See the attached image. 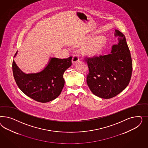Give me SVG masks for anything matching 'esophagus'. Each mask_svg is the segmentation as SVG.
<instances>
[{
	"label": "esophagus",
	"mask_w": 148,
	"mask_h": 148,
	"mask_svg": "<svg viewBox=\"0 0 148 148\" xmlns=\"http://www.w3.org/2000/svg\"><path fill=\"white\" fill-rule=\"evenodd\" d=\"M79 61V56L77 54L74 55L73 59H72V63L73 64H75L77 62Z\"/></svg>",
	"instance_id": "1"
}]
</instances>
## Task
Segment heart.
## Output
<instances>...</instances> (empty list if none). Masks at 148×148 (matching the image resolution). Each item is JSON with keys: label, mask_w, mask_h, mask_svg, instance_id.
Returning a JSON list of instances; mask_svg holds the SVG:
<instances>
[{"label": "heart", "mask_w": 148, "mask_h": 148, "mask_svg": "<svg viewBox=\"0 0 148 148\" xmlns=\"http://www.w3.org/2000/svg\"><path fill=\"white\" fill-rule=\"evenodd\" d=\"M105 45V38L102 36H97L88 41L86 45L87 52L92 55L99 54Z\"/></svg>", "instance_id": "obj_1"}]
</instances>
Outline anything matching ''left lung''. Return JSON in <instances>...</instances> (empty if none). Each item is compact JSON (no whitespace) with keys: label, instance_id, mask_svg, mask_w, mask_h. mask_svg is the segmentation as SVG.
I'll use <instances>...</instances> for the list:
<instances>
[{"label":"left lung","instance_id":"left-lung-1","mask_svg":"<svg viewBox=\"0 0 148 148\" xmlns=\"http://www.w3.org/2000/svg\"><path fill=\"white\" fill-rule=\"evenodd\" d=\"M114 36L121 38L113 45L111 54L86 58L89 69L87 84L91 92L101 98L119 94L129 85L132 75V62L125 37L118 30Z\"/></svg>","mask_w":148,"mask_h":148}]
</instances>
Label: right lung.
<instances>
[{
    "label": "right lung",
    "instance_id": "add662e5",
    "mask_svg": "<svg viewBox=\"0 0 148 148\" xmlns=\"http://www.w3.org/2000/svg\"><path fill=\"white\" fill-rule=\"evenodd\" d=\"M17 51L14 57L17 55ZM72 57L50 58L48 64L41 72L25 74L13 61L14 78L19 89L29 97L40 103H47L61 94L64 85V72L72 65Z\"/></svg>",
    "mask_w": 148,
    "mask_h": 148
}]
</instances>
